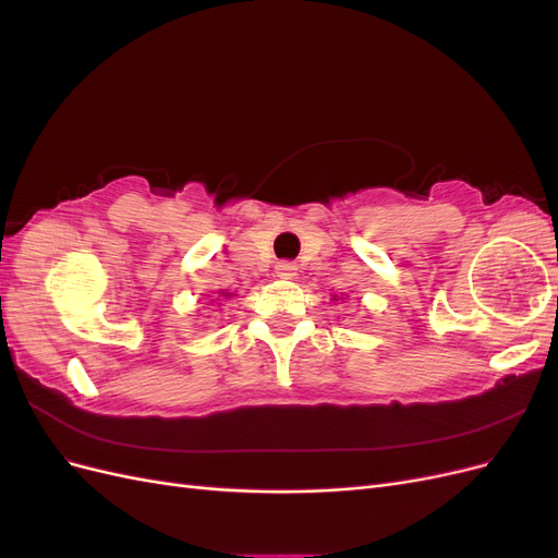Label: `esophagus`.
<instances>
[{
  "label": "esophagus",
  "instance_id": "obj_1",
  "mask_svg": "<svg viewBox=\"0 0 558 558\" xmlns=\"http://www.w3.org/2000/svg\"><path fill=\"white\" fill-rule=\"evenodd\" d=\"M275 272H277L279 279H293L295 272H298V265H295V263H289V260H283V263H279V265L275 267Z\"/></svg>",
  "mask_w": 558,
  "mask_h": 558
}]
</instances>
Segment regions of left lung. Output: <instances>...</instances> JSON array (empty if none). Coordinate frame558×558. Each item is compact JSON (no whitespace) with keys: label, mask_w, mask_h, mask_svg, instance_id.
<instances>
[{"label":"left lung","mask_w":558,"mask_h":558,"mask_svg":"<svg viewBox=\"0 0 558 558\" xmlns=\"http://www.w3.org/2000/svg\"><path fill=\"white\" fill-rule=\"evenodd\" d=\"M332 300H337V295H332ZM344 300V298H342Z\"/></svg>","instance_id":"1"}]
</instances>
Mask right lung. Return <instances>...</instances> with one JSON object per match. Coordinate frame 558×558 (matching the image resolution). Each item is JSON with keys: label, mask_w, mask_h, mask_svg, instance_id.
<instances>
[{"label": "right lung", "mask_w": 558, "mask_h": 558, "mask_svg": "<svg viewBox=\"0 0 558 558\" xmlns=\"http://www.w3.org/2000/svg\"><path fill=\"white\" fill-rule=\"evenodd\" d=\"M232 295H234V293H228V291H218V298H226V300H228V298H232ZM218 298H216V300H218Z\"/></svg>", "instance_id": "right-lung-1"}]
</instances>
